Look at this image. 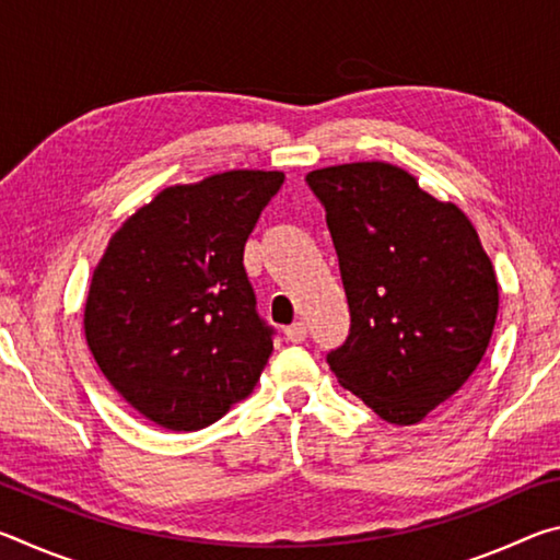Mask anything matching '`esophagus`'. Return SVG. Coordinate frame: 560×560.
<instances>
[{"mask_svg":"<svg viewBox=\"0 0 560 560\" xmlns=\"http://www.w3.org/2000/svg\"><path fill=\"white\" fill-rule=\"evenodd\" d=\"M283 336H287L289 343H303V340H306V336H308V328H306V324H303V320H296V324H291L287 330H283Z\"/></svg>","mask_w":560,"mask_h":560,"instance_id":"esophagus-1","label":"esophagus"}]
</instances>
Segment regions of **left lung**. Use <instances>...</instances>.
<instances>
[{"instance_id":"obj_1","label":"left lung","mask_w":560,"mask_h":560,"mask_svg":"<svg viewBox=\"0 0 560 560\" xmlns=\"http://www.w3.org/2000/svg\"><path fill=\"white\" fill-rule=\"evenodd\" d=\"M306 183L326 210L350 308L330 371L385 422H420L487 353L499 311L491 259L459 207L402 167L336 165Z\"/></svg>"}]
</instances>
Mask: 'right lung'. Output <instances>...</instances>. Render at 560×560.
Listing matches in <instances>:
<instances>
[{
  "label": "right lung",
  "mask_w": 560,
  "mask_h": 560,
  "mask_svg": "<svg viewBox=\"0 0 560 560\" xmlns=\"http://www.w3.org/2000/svg\"><path fill=\"white\" fill-rule=\"evenodd\" d=\"M283 173L232 170L175 185L110 236L83 328L108 383L173 432L220 420L254 390L273 350L244 244Z\"/></svg>",
  "instance_id": "add662e5"
}]
</instances>
